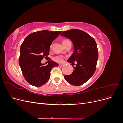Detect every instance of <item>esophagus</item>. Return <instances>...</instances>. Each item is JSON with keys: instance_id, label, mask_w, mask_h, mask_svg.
Returning a JSON list of instances; mask_svg holds the SVG:
<instances>
[{"instance_id": "34e87169", "label": "esophagus", "mask_w": 123, "mask_h": 123, "mask_svg": "<svg viewBox=\"0 0 123 123\" xmlns=\"http://www.w3.org/2000/svg\"><path fill=\"white\" fill-rule=\"evenodd\" d=\"M59 66L61 67H62L64 66V65H63L62 64H59Z\"/></svg>"}]
</instances>
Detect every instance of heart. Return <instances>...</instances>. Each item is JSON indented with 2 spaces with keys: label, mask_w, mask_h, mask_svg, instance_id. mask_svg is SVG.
I'll return each instance as SVG.
<instances>
[{
  "label": "heart",
  "mask_w": 123,
  "mask_h": 123,
  "mask_svg": "<svg viewBox=\"0 0 123 123\" xmlns=\"http://www.w3.org/2000/svg\"><path fill=\"white\" fill-rule=\"evenodd\" d=\"M68 40H65L63 41L62 43H64L65 42H66V41H67ZM54 60L57 62H64V57L62 56V55H58V56H55L54 58Z\"/></svg>",
  "instance_id": "heart-1"
}]
</instances>
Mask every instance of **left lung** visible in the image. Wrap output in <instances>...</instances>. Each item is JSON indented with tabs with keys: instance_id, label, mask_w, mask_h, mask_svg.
<instances>
[{
	"instance_id": "8db88e82",
	"label": "left lung",
	"mask_w": 123,
	"mask_h": 123,
	"mask_svg": "<svg viewBox=\"0 0 123 123\" xmlns=\"http://www.w3.org/2000/svg\"><path fill=\"white\" fill-rule=\"evenodd\" d=\"M61 36L70 39L74 46L73 53L67 62L72 64L77 62L72 73L65 75V79L74 86L83 85L95 71L98 57L95 41L87 33L78 29L64 31Z\"/></svg>"
}]
</instances>
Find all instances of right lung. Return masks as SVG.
<instances>
[{"instance_id":"obj_1","label":"right lung","mask_w":123,"mask_h":123,"mask_svg":"<svg viewBox=\"0 0 123 123\" xmlns=\"http://www.w3.org/2000/svg\"><path fill=\"white\" fill-rule=\"evenodd\" d=\"M62 31L43 30L33 32L26 37L20 49L19 65L25 80L35 87H40L50 79V71L58 64L53 61L47 65L42 64L48 57L53 41Z\"/></svg>"}]
</instances>
